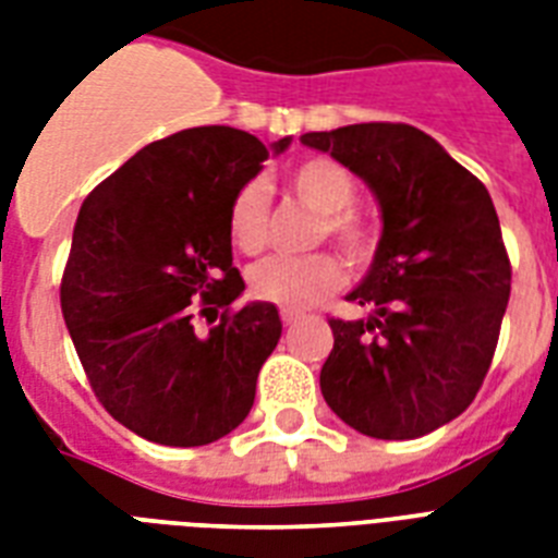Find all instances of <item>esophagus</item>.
Returning <instances> with one entry per match:
<instances>
[{
    "instance_id": "esophagus-1",
    "label": "esophagus",
    "mask_w": 558,
    "mask_h": 558,
    "mask_svg": "<svg viewBox=\"0 0 558 558\" xmlns=\"http://www.w3.org/2000/svg\"><path fill=\"white\" fill-rule=\"evenodd\" d=\"M280 322H283V327H292V324L301 322V313H292V310H280Z\"/></svg>"
}]
</instances>
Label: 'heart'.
<instances>
[{"label":"heart","instance_id":"1","mask_svg":"<svg viewBox=\"0 0 558 558\" xmlns=\"http://www.w3.org/2000/svg\"><path fill=\"white\" fill-rule=\"evenodd\" d=\"M283 185L306 208L318 214L315 240L330 236L344 248L350 260H367L376 248V228L359 208L356 177L341 161L327 156L298 161L287 170ZM228 240L236 252L257 254L269 240V193L260 182H245L228 205ZM348 269L330 252L306 257H266L248 271V289L257 301L283 310H310L322 298L344 287Z\"/></svg>","mask_w":558,"mask_h":558}]
</instances>
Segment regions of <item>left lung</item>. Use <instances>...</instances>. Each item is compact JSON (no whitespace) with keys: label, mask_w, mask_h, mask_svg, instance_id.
<instances>
[{"label":"left lung","mask_w":558,"mask_h":558,"mask_svg":"<svg viewBox=\"0 0 558 558\" xmlns=\"http://www.w3.org/2000/svg\"><path fill=\"white\" fill-rule=\"evenodd\" d=\"M376 193L381 240L348 295L371 318H330L327 405L376 440H414L472 405L510 301V257L489 191L411 124L306 133Z\"/></svg>","instance_id":"8db88e82"}]
</instances>
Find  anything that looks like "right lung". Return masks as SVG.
Wrapping results in <instances>:
<instances>
[{
  "mask_svg": "<svg viewBox=\"0 0 558 558\" xmlns=\"http://www.w3.org/2000/svg\"><path fill=\"white\" fill-rule=\"evenodd\" d=\"M289 142L193 126L147 144L83 199L60 306L100 405L144 440L208 446L252 411L283 324L266 301L231 310L245 283L226 219Z\"/></svg>",
  "mask_w": 558,
  "mask_h": 558,
  "instance_id": "right-lung-1",
  "label": "right lung"
}]
</instances>
